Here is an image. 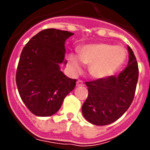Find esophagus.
<instances>
[{"mask_svg":"<svg viewBox=\"0 0 150 150\" xmlns=\"http://www.w3.org/2000/svg\"><path fill=\"white\" fill-rule=\"evenodd\" d=\"M84 86V84H83V82L82 81V80H77L76 81V86L77 87H80V86Z\"/></svg>","mask_w":150,"mask_h":150,"instance_id":"esophagus-1","label":"esophagus"}]
</instances>
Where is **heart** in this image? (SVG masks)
Here are the masks:
<instances>
[{"instance_id": "1", "label": "heart", "mask_w": 150, "mask_h": 150, "mask_svg": "<svg viewBox=\"0 0 150 150\" xmlns=\"http://www.w3.org/2000/svg\"><path fill=\"white\" fill-rule=\"evenodd\" d=\"M79 56H67L69 68L74 74L82 71V63L89 66L88 72L97 79H107L114 75L126 60V51L120 46L98 43L83 46L79 50Z\"/></svg>"}]
</instances>
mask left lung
<instances>
[{"mask_svg": "<svg viewBox=\"0 0 150 150\" xmlns=\"http://www.w3.org/2000/svg\"><path fill=\"white\" fill-rule=\"evenodd\" d=\"M128 66L119 76L87 82L88 98L82 107L85 119L91 124L106 125L120 119L133 101L138 80V66L128 46Z\"/></svg>", "mask_w": 150, "mask_h": 150, "instance_id": "1", "label": "left lung"}]
</instances>
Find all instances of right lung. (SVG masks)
I'll return each mask as SVG.
<instances>
[{"label":"right lung","mask_w":150,"mask_h":150,"mask_svg":"<svg viewBox=\"0 0 150 150\" xmlns=\"http://www.w3.org/2000/svg\"><path fill=\"white\" fill-rule=\"evenodd\" d=\"M71 32L45 29L34 36L22 50L16 71L17 88L24 104L38 116H50L60 109L76 79L61 71L65 41Z\"/></svg>","instance_id":"add662e5"}]
</instances>
